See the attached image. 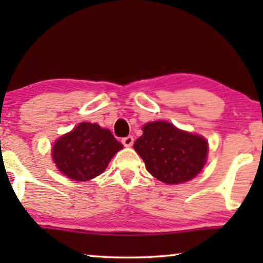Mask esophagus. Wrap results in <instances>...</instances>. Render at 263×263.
Returning <instances> with one entry per match:
<instances>
[{
  "instance_id": "1",
  "label": "esophagus",
  "mask_w": 263,
  "mask_h": 263,
  "mask_svg": "<svg viewBox=\"0 0 263 263\" xmlns=\"http://www.w3.org/2000/svg\"><path fill=\"white\" fill-rule=\"evenodd\" d=\"M122 143H123L125 147H130L133 146V143H134V138H133L132 135L127 136V138H123L122 139Z\"/></svg>"
}]
</instances>
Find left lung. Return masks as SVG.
Returning a JSON list of instances; mask_svg holds the SVG:
<instances>
[{"label":"left lung","instance_id":"left-lung-1","mask_svg":"<svg viewBox=\"0 0 263 263\" xmlns=\"http://www.w3.org/2000/svg\"><path fill=\"white\" fill-rule=\"evenodd\" d=\"M134 149L145 161L147 171L167 184L193 179L206 164L208 142L201 135L181 130L165 121L142 127Z\"/></svg>","mask_w":263,"mask_h":263}]
</instances>
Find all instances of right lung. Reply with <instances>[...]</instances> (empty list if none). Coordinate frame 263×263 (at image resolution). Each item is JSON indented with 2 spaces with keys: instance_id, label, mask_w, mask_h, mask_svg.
Listing matches in <instances>:
<instances>
[{
  "instance_id": "1",
  "label": "right lung",
  "mask_w": 263,
  "mask_h": 263,
  "mask_svg": "<svg viewBox=\"0 0 263 263\" xmlns=\"http://www.w3.org/2000/svg\"><path fill=\"white\" fill-rule=\"evenodd\" d=\"M122 148L123 145L109 129L82 122L57 139L51 152L57 168L63 175L84 182L104 172L112 157Z\"/></svg>"
}]
</instances>
